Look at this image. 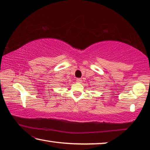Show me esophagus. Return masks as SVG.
<instances>
[{"label": "esophagus", "mask_w": 150, "mask_h": 150, "mask_svg": "<svg viewBox=\"0 0 150 150\" xmlns=\"http://www.w3.org/2000/svg\"><path fill=\"white\" fill-rule=\"evenodd\" d=\"M76 81H77V83H81L82 80H81V79H76Z\"/></svg>", "instance_id": "obj_1"}]
</instances>
